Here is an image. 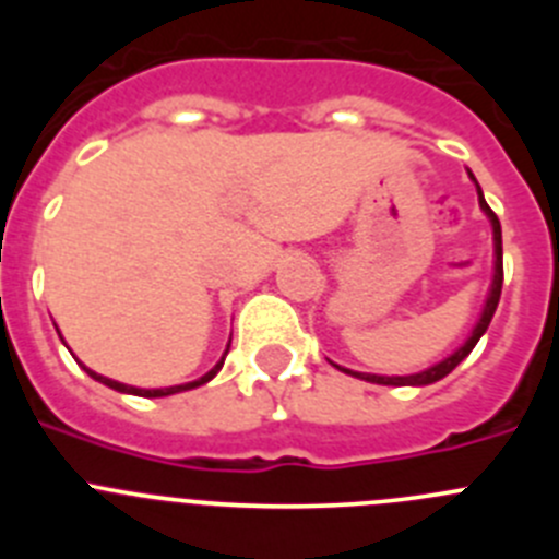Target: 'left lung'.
Listing matches in <instances>:
<instances>
[{
  "instance_id": "1",
  "label": "left lung",
  "mask_w": 559,
  "mask_h": 559,
  "mask_svg": "<svg viewBox=\"0 0 559 559\" xmlns=\"http://www.w3.org/2000/svg\"><path fill=\"white\" fill-rule=\"evenodd\" d=\"M478 187V185H476ZM478 204H481V210L490 215L492 221V240H496V276H492V288H490V296H487V305H484V313L481 319H478L476 330L471 333V338L464 341L462 347L456 349V353L451 355V358L439 360L437 367L426 369V372H417V374H406V378H383V374H358V372H349V369H344V372L355 374V378H364V380H372V383H380V386H428V383H437V380H442L445 374H451L453 369L462 364L467 355L473 353V347L478 344V338L484 335V330L490 328L492 322V313H496L498 308V299H501V285H503V263H501V224H498V215L496 212L487 206V201H484L481 195V187H478Z\"/></svg>"
}]
</instances>
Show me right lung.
Masks as SVG:
<instances>
[{
  "mask_svg": "<svg viewBox=\"0 0 559 559\" xmlns=\"http://www.w3.org/2000/svg\"><path fill=\"white\" fill-rule=\"evenodd\" d=\"M226 353H229V349H226ZM226 358V355H224ZM224 358L218 360V364H215V367L210 369V372L204 374V378H199V380H192V383H185V386H167V389H136V386H126V383H117V380H111V378H103V374H97V372H92V369H86L88 374H92V378L95 380H100V383H106L108 389H117V392H122V394H140V397H167V394H176V392H187V389H195V386H201V383H206V380H212L215 378V374L221 372V367H224Z\"/></svg>",
  "mask_w": 559,
  "mask_h": 559,
  "instance_id": "1",
  "label": "right lung"
}]
</instances>
